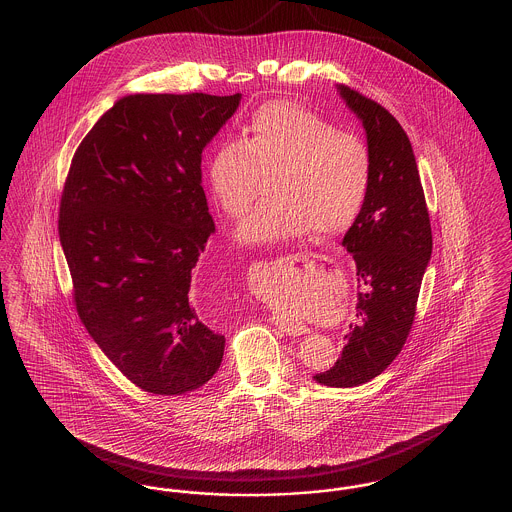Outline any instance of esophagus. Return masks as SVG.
Instances as JSON below:
<instances>
[{
  "label": "esophagus",
  "instance_id": "34e87169",
  "mask_svg": "<svg viewBox=\"0 0 512 512\" xmlns=\"http://www.w3.org/2000/svg\"><path fill=\"white\" fill-rule=\"evenodd\" d=\"M295 259H297V257H295ZM272 324H276L282 332H286V334H290V336L307 334V326L301 324V322H297V320H292V318L272 317Z\"/></svg>",
  "mask_w": 512,
  "mask_h": 512
}]
</instances>
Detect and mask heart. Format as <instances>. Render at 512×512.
Here are the masks:
<instances>
[{
	"label": "heart",
	"instance_id": "heart-1",
	"mask_svg": "<svg viewBox=\"0 0 512 512\" xmlns=\"http://www.w3.org/2000/svg\"><path fill=\"white\" fill-rule=\"evenodd\" d=\"M270 176L272 199L240 228L253 244L288 242L317 232L334 238L365 207L372 157L365 140L292 101L259 107L240 138H226L207 163V184L228 219H244Z\"/></svg>",
	"mask_w": 512,
	"mask_h": 512
}]
</instances>
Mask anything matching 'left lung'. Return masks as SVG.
<instances>
[{"label":"left lung","mask_w":512,"mask_h":512,"mask_svg":"<svg viewBox=\"0 0 512 512\" xmlns=\"http://www.w3.org/2000/svg\"><path fill=\"white\" fill-rule=\"evenodd\" d=\"M340 94L365 126L372 178L365 207L341 242L357 265L359 322L349 326L338 363L315 380L353 388L382 374L409 338L432 255V226L403 126L361 92L340 86Z\"/></svg>","instance_id":"obj_1"}]
</instances>
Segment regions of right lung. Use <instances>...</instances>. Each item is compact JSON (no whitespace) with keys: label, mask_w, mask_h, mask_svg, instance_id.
<instances>
[{"label":"right lung","mask_w":512,"mask_h":512,"mask_svg":"<svg viewBox=\"0 0 512 512\" xmlns=\"http://www.w3.org/2000/svg\"><path fill=\"white\" fill-rule=\"evenodd\" d=\"M240 98L126 96L74 151L57 224L74 307L107 359L147 393L197 390L222 361L224 336L203 324L188 292L215 232L201 151Z\"/></svg>","instance_id":"add662e5"}]
</instances>
